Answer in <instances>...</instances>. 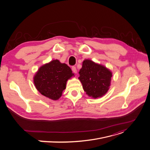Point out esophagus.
I'll use <instances>...</instances> for the list:
<instances>
[{
  "mask_svg": "<svg viewBox=\"0 0 150 150\" xmlns=\"http://www.w3.org/2000/svg\"><path fill=\"white\" fill-rule=\"evenodd\" d=\"M72 72L75 74H76L77 73V71H76V67L75 66H72Z\"/></svg>",
  "mask_w": 150,
  "mask_h": 150,
  "instance_id": "esophagus-1",
  "label": "esophagus"
}]
</instances>
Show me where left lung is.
I'll return each mask as SVG.
<instances>
[{"label":"left lung","mask_w":150,"mask_h":150,"mask_svg":"<svg viewBox=\"0 0 150 150\" xmlns=\"http://www.w3.org/2000/svg\"><path fill=\"white\" fill-rule=\"evenodd\" d=\"M78 79L86 94L94 99L105 95L110 88L112 72L101 64L86 59L79 72Z\"/></svg>","instance_id":"obj_1"}]
</instances>
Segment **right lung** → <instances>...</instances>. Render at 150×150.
<instances>
[{
	"label": "right lung",
	"instance_id": "1",
	"mask_svg": "<svg viewBox=\"0 0 150 150\" xmlns=\"http://www.w3.org/2000/svg\"><path fill=\"white\" fill-rule=\"evenodd\" d=\"M74 75L66 64L54 60L39 67L34 76L33 82L40 94L56 100L62 96L67 81Z\"/></svg>",
	"mask_w": 150,
	"mask_h": 150
}]
</instances>
